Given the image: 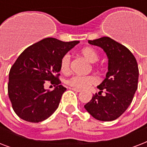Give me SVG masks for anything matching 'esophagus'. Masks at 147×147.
I'll use <instances>...</instances> for the list:
<instances>
[{"mask_svg":"<svg viewBox=\"0 0 147 147\" xmlns=\"http://www.w3.org/2000/svg\"><path fill=\"white\" fill-rule=\"evenodd\" d=\"M70 89L72 90V91H74V92H82L80 89H76V88H70Z\"/></svg>","mask_w":147,"mask_h":147,"instance_id":"obj_1","label":"esophagus"}]
</instances>
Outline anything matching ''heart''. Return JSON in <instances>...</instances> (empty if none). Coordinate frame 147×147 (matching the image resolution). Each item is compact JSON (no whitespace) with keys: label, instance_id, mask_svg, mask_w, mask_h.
<instances>
[{"label":"heart","instance_id":"b5f03b06","mask_svg":"<svg viewBox=\"0 0 147 147\" xmlns=\"http://www.w3.org/2000/svg\"><path fill=\"white\" fill-rule=\"evenodd\" d=\"M80 53L84 57L92 63L96 62L99 59V55L98 51L94 48L87 47L80 50ZM71 66V57L68 53L62 55L60 60V71L63 74H68L70 71ZM98 82V79L96 76H73L66 80V84L70 87L76 89H86L91 85H95Z\"/></svg>","mask_w":147,"mask_h":147}]
</instances>
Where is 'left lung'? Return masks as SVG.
I'll return each instance as SVG.
<instances>
[{"label":"left lung","mask_w":147,"mask_h":147,"mask_svg":"<svg viewBox=\"0 0 147 147\" xmlns=\"http://www.w3.org/2000/svg\"><path fill=\"white\" fill-rule=\"evenodd\" d=\"M88 43L104 49L108 57V71L98 86L100 92L93 95L85 108L93 117L101 121L118 118L130 106L137 89L139 69L132 53L123 45L104 36L88 40ZM105 91V95H101Z\"/></svg>","instance_id":"1"}]
</instances>
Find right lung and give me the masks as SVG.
Here are the masks:
<instances>
[{
	"label": "right lung",
	"mask_w": 147,
	"mask_h": 147,
	"mask_svg": "<svg viewBox=\"0 0 147 147\" xmlns=\"http://www.w3.org/2000/svg\"><path fill=\"white\" fill-rule=\"evenodd\" d=\"M78 42L45 38L27 47L19 55L10 68L7 86L13 109L19 117L38 123L57 109L66 91L59 78L60 60ZM47 80L56 86L55 90L45 89Z\"/></svg>",
	"instance_id": "right-lung-1"
}]
</instances>
